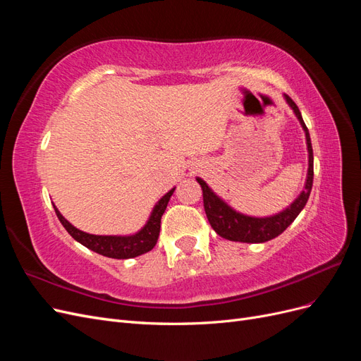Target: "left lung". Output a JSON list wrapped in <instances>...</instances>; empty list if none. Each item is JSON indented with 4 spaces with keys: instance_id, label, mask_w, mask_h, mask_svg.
<instances>
[{
    "instance_id": "1",
    "label": "left lung",
    "mask_w": 361,
    "mask_h": 361,
    "mask_svg": "<svg viewBox=\"0 0 361 361\" xmlns=\"http://www.w3.org/2000/svg\"><path fill=\"white\" fill-rule=\"evenodd\" d=\"M285 99L289 106L293 110L295 116L300 120V123L305 133V141H307V150H309V170H307V179H305V187L301 191L297 199L288 206L285 211H281L272 216L257 218V216H248L244 214H239L232 209L224 200H221L218 195L207 187L206 182L197 178L203 191V206L207 220H209L211 227L214 231L224 239L236 243H248V244H259L267 243L269 239H274L280 233H283L286 228L293 223L295 218L302 211L309 200V195L313 185V149L312 141L309 135V129L305 126L302 116L298 110L297 104H295L288 94H285Z\"/></svg>"
}]
</instances>
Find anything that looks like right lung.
<instances>
[{
	"label": "right lung",
	"instance_id": "1",
	"mask_svg": "<svg viewBox=\"0 0 361 361\" xmlns=\"http://www.w3.org/2000/svg\"><path fill=\"white\" fill-rule=\"evenodd\" d=\"M173 191L174 188L170 190L166 195H162V199L155 204L154 211H152L145 227L135 235H129V236H102V235L85 233L80 231V228L73 227L66 218L60 214V211L56 206H54V209H56V214L63 227L66 228L68 233L75 239V241H78L84 247L90 248L96 251V253L106 257L130 259V257H137L140 255H145L155 247L159 236L161 216L164 211H166Z\"/></svg>",
	"mask_w": 361,
	"mask_h": 361
}]
</instances>
